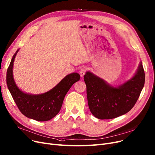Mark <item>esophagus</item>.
Segmentation results:
<instances>
[{"label":"esophagus","mask_w":155,"mask_h":155,"mask_svg":"<svg viewBox=\"0 0 155 155\" xmlns=\"http://www.w3.org/2000/svg\"><path fill=\"white\" fill-rule=\"evenodd\" d=\"M87 71V68H86V67H83V68H82L81 69V70H80V75H81V77H83L84 76V75L85 74V72H86V71Z\"/></svg>","instance_id":"34e87169"}]
</instances>
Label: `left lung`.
<instances>
[{"label":"left lung","mask_w":155,"mask_h":155,"mask_svg":"<svg viewBox=\"0 0 155 155\" xmlns=\"http://www.w3.org/2000/svg\"><path fill=\"white\" fill-rule=\"evenodd\" d=\"M84 80L91 114L99 119H111L126 114L134 106L144 87L145 74L140 62L134 76L116 87L90 71L86 72Z\"/></svg>","instance_id":"left-lung-1"}]
</instances>
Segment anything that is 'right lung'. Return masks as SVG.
I'll return each mask as SVG.
<instances>
[{
  "label": "right lung",
  "instance_id": "right-lung-1",
  "mask_svg": "<svg viewBox=\"0 0 155 155\" xmlns=\"http://www.w3.org/2000/svg\"><path fill=\"white\" fill-rule=\"evenodd\" d=\"M19 49L14 54L7 71V85L20 112L29 119L43 122L52 119L60 112L65 94L74 83L80 79L78 73L66 76L52 89L38 94L22 91L16 85L13 77V65Z\"/></svg>",
  "mask_w": 155,
  "mask_h": 155
}]
</instances>
